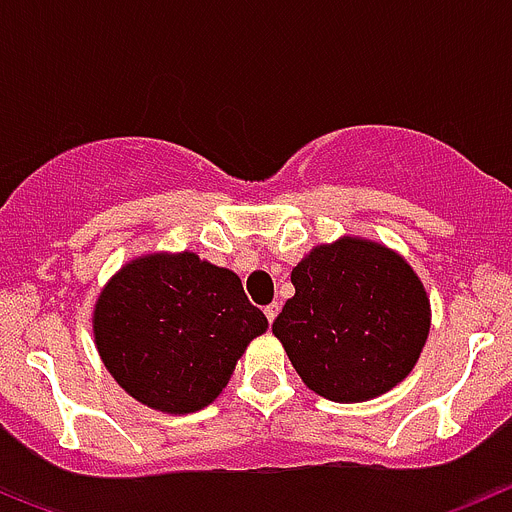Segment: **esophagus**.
Returning <instances> with one entry per match:
<instances>
[{
  "label": "esophagus",
  "mask_w": 512,
  "mask_h": 512,
  "mask_svg": "<svg viewBox=\"0 0 512 512\" xmlns=\"http://www.w3.org/2000/svg\"><path fill=\"white\" fill-rule=\"evenodd\" d=\"M264 315H266V320H269V323H274V320H277V315H279L277 302H271L269 307H264Z\"/></svg>",
  "instance_id": "34e87169"
}]
</instances>
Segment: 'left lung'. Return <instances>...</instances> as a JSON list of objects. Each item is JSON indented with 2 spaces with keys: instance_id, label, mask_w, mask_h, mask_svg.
Wrapping results in <instances>:
<instances>
[{
  "instance_id": "1",
  "label": "left lung",
  "mask_w": 512,
  "mask_h": 512,
  "mask_svg": "<svg viewBox=\"0 0 512 512\" xmlns=\"http://www.w3.org/2000/svg\"><path fill=\"white\" fill-rule=\"evenodd\" d=\"M292 284L295 297L271 330L315 395L366 402L413 372L431 330V300L405 256L341 235L312 246Z\"/></svg>"
}]
</instances>
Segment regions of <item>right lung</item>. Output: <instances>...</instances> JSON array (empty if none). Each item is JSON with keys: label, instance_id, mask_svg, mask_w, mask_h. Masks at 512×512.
Instances as JSON below:
<instances>
[{"label": "right lung", "instance_id": "right-lung-1", "mask_svg": "<svg viewBox=\"0 0 512 512\" xmlns=\"http://www.w3.org/2000/svg\"><path fill=\"white\" fill-rule=\"evenodd\" d=\"M269 320L238 274L194 251L143 253L99 292L92 312L99 359L140 405L169 415L207 408Z\"/></svg>", "mask_w": 512, "mask_h": 512}]
</instances>
